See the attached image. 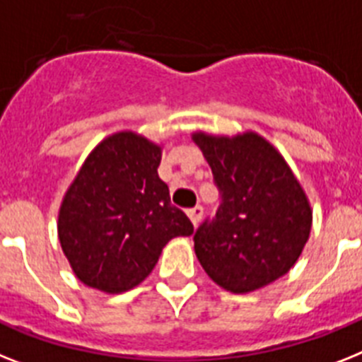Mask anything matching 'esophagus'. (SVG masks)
<instances>
[{"label": "esophagus", "mask_w": 362, "mask_h": 362, "mask_svg": "<svg viewBox=\"0 0 362 362\" xmlns=\"http://www.w3.org/2000/svg\"><path fill=\"white\" fill-rule=\"evenodd\" d=\"M187 214H188V218H190V222H192L194 226H198L199 220H202V216H203V207L202 205H196V207L188 209Z\"/></svg>", "instance_id": "34e87169"}]
</instances>
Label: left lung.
<instances>
[{"mask_svg":"<svg viewBox=\"0 0 362 362\" xmlns=\"http://www.w3.org/2000/svg\"><path fill=\"white\" fill-rule=\"evenodd\" d=\"M220 190V207L194 235L199 264L216 285L247 294L294 267L309 240L313 211L291 166L267 139L192 134Z\"/></svg>","mask_w":362,"mask_h":362,"instance_id":"obj_1","label":"left lung"}]
</instances>
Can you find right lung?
Returning <instances> with one entry per match:
<instances>
[{"mask_svg":"<svg viewBox=\"0 0 362 362\" xmlns=\"http://www.w3.org/2000/svg\"><path fill=\"white\" fill-rule=\"evenodd\" d=\"M159 144L120 131L101 140L68 187L59 211V240L81 283L107 294L140 285L175 237L192 222L170 203L157 174Z\"/></svg>","mask_w":362,"mask_h":362,"instance_id":"1","label":"right lung"}]
</instances>
